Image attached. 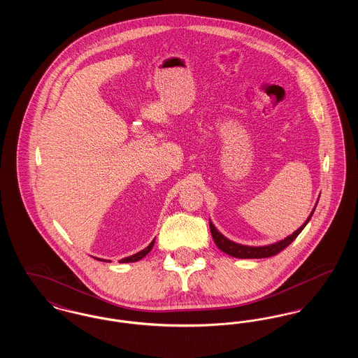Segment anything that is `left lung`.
<instances>
[{
	"instance_id": "8db88e82",
	"label": "left lung",
	"mask_w": 358,
	"mask_h": 358,
	"mask_svg": "<svg viewBox=\"0 0 358 358\" xmlns=\"http://www.w3.org/2000/svg\"><path fill=\"white\" fill-rule=\"evenodd\" d=\"M314 210H315V208L313 209V212L307 217L306 222H303L295 232H292V235H289V236L280 240V241L268 244V245L252 247V245L238 244V243H235V241L225 238L222 234H220L217 231V228L213 225V222H209V228H210V234H212V238L215 240L216 245L222 250V252H225L227 255L238 257V259H263V257H270V256L276 255L280 251H283L287 245H289L296 238V236L303 231V228L306 227L307 222H310Z\"/></svg>"
}]
</instances>
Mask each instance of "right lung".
Instances as JSON below:
<instances>
[{
	"label": "right lung",
	"mask_w": 358,
	"mask_h": 358,
	"mask_svg": "<svg viewBox=\"0 0 358 358\" xmlns=\"http://www.w3.org/2000/svg\"><path fill=\"white\" fill-rule=\"evenodd\" d=\"M154 241H155V238H154L153 241L145 248V250H142V251H139V252H136L134 255L127 256V257H124V259H120V263H134V262H138V260H141L142 257H145V256L148 255L150 251H152V248H153ZM96 260H101V262H110V260H104V259H99V257H95Z\"/></svg>",
	"instance_id": "obj_1"
}]
</instances>
